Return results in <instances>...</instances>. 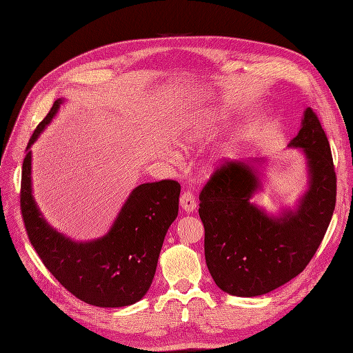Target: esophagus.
Returning <instances> with one entry per match:
<instances>
[{"label":"esophagus","mask_w":353,"mask_h":353,"mask_svg":"<svg viewBox=\"0 0 353 353\" xmlns=\"http://www.w3.org/2000/svg\"><path fill=\"white\" fill-rule=\"evenodd\" d=\"M180 208H181L184 212H188V213L196 210L197 203H196L194 196H193L190 192H184V193L180 196Z\"/></svg>","instance_id":"1"}]
</instances>
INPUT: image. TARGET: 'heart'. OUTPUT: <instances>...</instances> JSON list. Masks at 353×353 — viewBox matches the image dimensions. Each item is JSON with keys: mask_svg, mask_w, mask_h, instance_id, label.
Returning <instances> with one entry per match:
<instances>
[{"mask_svg": "<svg viewBox=\"0 0 353 353\" xmlns=\"http://www.w3.org/2000/svg\"><path fill=\"white\" fill-rule=\"evenodd\" d=\"M216 124H217L216 114L208 113V114L199 116L197 119H194V121H192L188 132L181 136L180 147L186 148V150H193V148L205 145L213 137ZM233 150H234L233 145L221 148V150L210 160L209 170H213L217 165L226 163L233 156Z\"/></svg>", "mask_w": 353, "mask_h": 353, "instance_id": "obj_1", "label": "heart"}]
</instances>
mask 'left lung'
I'll list each match as a JSON object with an SVG mask.
<instances>
[{
  "mask_svg": "<svg viewBox=\"0 0 353 353\" xmlns=\"http://www.w3.org/2000/svg\"><path fill=\"white\" fill-rule=\"evenodd\" d=\"M289 147L302 148L309 188L294 210L270 216L250 203L262 189L256 161H226L203 188L206 265L229 294L253 298L298 276L316 253L336 203V174L327 137L307 107Z\"/></svg>",
  "mask_w": 353,
  "mask_h": 353,
  "instance_id": "left-lung-1",
  "label": "left lung"
}]
</instances>
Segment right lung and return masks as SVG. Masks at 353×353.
<instances>
[{"mask_svg": "<svg viewBox=\"0 0 353 353\" xmlns=\"http://www.w3.org/2000/svg\"><path fill=\"white\" fill-rule=\"evenodd\" d=\"M61 103V99L54 101L27 145L20 203L28 239L44 266L80 301L100 307L133 305L153 282L164 236L179 213L180 184L174 180L140 184L100 239L76 242L52 229L32 197L31 145Z\"/></svg>", "mask_w": 353, "mask_h": 353, "instance_id": "right-lung-1", "label": "right lung"}]
</instances>
